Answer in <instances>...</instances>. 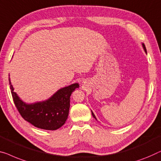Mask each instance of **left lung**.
Listing matches in <instances>:
<instances>
[{"instance_id":"left-lung-1","label":"left lung","mask_w":161,"mask_h":161,"mask_svg":"<svg viewBox=\"0 0 161 161\" xmlns=\"http://www.w3.org/2000/svg\"><path fill=\"white\" fill-rule=\"evenodd\" d=\"M142 46H143V48H144V51H145V52L147 53V50H146V48H145V46H144V43H142ZM92 115H93V117H94L95 119H97L96 118V117H95V115H94V114L93 113V112L92 111Z\"/></svg>"}]
</instances>
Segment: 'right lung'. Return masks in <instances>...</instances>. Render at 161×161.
Segmentation results:
<instances>
[{"mask_svg": "<svg viewBox=\"0 0 161 161\" xmlns=\"http://www.w3.org/2000/svg\"><path fill=\"white\" fill-rule=\"evenodd\" d=\"M8 80L16 108L25 120L45 130H57L64 124L68 117L70 96L73 91L79 87L78 83L61 88L46 101L27 104L14 92L10 78Z\"/></svg>", "mask_w": 161, "mask_h": 161, "instance_id": "add662e5", "label": "right lung"}]
</instances>
